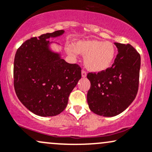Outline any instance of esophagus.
<instances>
[{"mask_svg": "<svg viewBox=\"0 0 152 152\" xmlns=\"http://www.w3.org/2000/svg\"><path fill=\"white\" fill-rule=\"evenodd\" d=\"M81 76H82L83 78H85L86 76H87V73H86L85 71H81Z\"/></svg>", "mask_w": 152, "mask_h": 152, "instance_id": "obj_1", "label": "esophagus"}]
</instances>
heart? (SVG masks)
Listing matches in <instances>:
<instances>
[{
    "label": "heart",
    "mask_w": 152,
    "mask_h": 152,
    "mask_svg": "<svg viewBox=\"0 0 152 152\" xmlns=\"http://www.w3.org/2000/svg\"><path fill=\"white\" fill-rule=\"evenodd\" d=\"M67 53L74 56L76 52L84 56V65L93 73L108 70L114 63L116 55L114 45L109 41L99 40H80L73 45L65 47Z\"/></svg>",
    "instance_id": "b5f03b06"
}]
</instances>
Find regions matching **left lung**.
<instances>
[{
  "mask_svg": "<svg viewBox=\"0 0 152 152\" xmlns=\"http://www.w3.org/2000/svg\"><path fill=\"white\" fill-rule=\"evenodd\" d=\"M118 55L106 71L87 74L91 83L87 103L92 112L114 116L123 112L136 97L139 83L140 56L130 44L114 43Z\"/></svg>",
  "mask_w": 152,
  "mask_h": 152,
  "instance_id": "1",
  "label": "left lung"
}]
</instances>
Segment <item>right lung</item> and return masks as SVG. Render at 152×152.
Segmentation results:
<instances>
[{"mask_svg": "<svg viewBox=\"0 0 152 152\" xmlns=\"http://www.w3.org/2000/svg\"><path fill=\"white\" fill-rule=\"evenodd\" d=\"M63 30L32 38L17 49L14 63V85L20 102L33 114L53 116L68 105V97L81 78V68L62 58L49 38L63 36Z\"/></svg>", "mask_w": 152, "mask_h": 152, "instance_id": "add662e5", "label": "right lung"}]
</instances>
